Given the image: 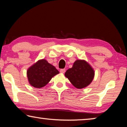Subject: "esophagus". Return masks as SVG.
Here are the masks:
<instances>
[{
	"label": "esophagus",
	"mask_w": 127,
	"mask_h": 127,
	"mask_svg": "<svg viewBox=\"0 0 127 127\" xmlns=\"http://www.w3.org/2000/svg\"><path fill=\"white\" fill-rule=\"evenodd\" d=\"M60 72H61V73H64L65 72V69H61L60 70Z\"/></svg>",
	"instance_id": "obj_1"
}]
</instances>
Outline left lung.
<instances>
[{
  "label": "left lung",
  "instance_id": "8db88e82",
  "mask_svg": "<svg viewBox=\"0 0 127 127\" xmlns=\"http://www.w3.org/2000/svg\"><path fill=\"white\" fill-rule=\"evenodd\" d=\"M93 69L85 61L77 60L72 68L68 69L65 73L72 84L77 89H83L91 83L94 77Z\"/></svg>",
  "mask_w": 127,
  "mask_h": 127
}]
</instances>
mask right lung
<instances>
[{
    "instance_id": "obj_1",
    "label": "right lung",
    "mask_w": 127,
    "mask_h": 127,
    "mask_svg": "<svg viewBox=\"0 0 127 127\" xmlns=\"http://www.w3.org/2000/svg\"><path fill=\"white\" fill-rule=\"evenodd\" d=\"M59 71L46 60L38 61L27 70V74L30 84L36 88L45 86Z\"/></svg>"
}]
</instances>
